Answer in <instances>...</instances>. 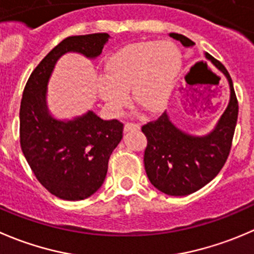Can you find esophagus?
Listing matches in <instances>:
<instances>
[{"instance_id":"1","label":"esophagus","mask_w":254,"mask_h":254,"mask_svg":"<svg viewBox=\"0 0 254 254\" xmlns=\"http://www.w3.org/2000/svg\"><path fill=\"white\" fill-rule=\"evenodd\" d=\"M140 130V125L139 124H132V123H127L124 125V132H129V131H137Z\"/></svg>"}]
</instances>
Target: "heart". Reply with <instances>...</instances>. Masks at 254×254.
<instances>
[{"instance_id": "heart-1", "label": "heart", "mask_w": 254, "mask_h": 254, "mask_svg": "<svg viewBox=\"0 0 254 254\" xmlns=\"http://www.w3.org/2000/svg\"><path fill=\"white\" fill-rule=\"evenodd\" d=\"M181 70V56L170 42L127 44L108 58L105 78L97 82V93L113 115H120L134 102L150 114L164 112L171 100Z\"/></svg>"}]
</instances>
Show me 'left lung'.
I'll use <instances>...</instances> for the list:
<instances>
[{
	"label": "left lung",
	"instance_id": "obj_1",
	"mask_svg": "<svg viewBox=\"0 0 254 254\" xmlns=\"http://www.w3.org/2000/svg\"><path fill=\"white\" fill-rule=\"evenodd\" d=\"M169 36L185 48L195 46L182 34ZM205 58L225 75L230 87L228 105L215 127L205 135L189 134L177 127L166 112L141 127L147 137L145 171L152 186L170 196H186L202 189L217 176L230 154L238 117L237 98L222 63L208 53Z\"/></svg>",
	"mask_w": 254,
	"mask_h": 254
}]
</instances>
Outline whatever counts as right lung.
<instances>
[{
	"instance_id": "add662e5",
	"label": "right lung",
	"mask_w": 254,
	"mask_h": 254,
	"mask_svg": "<svg viewBox=\"0 0 254 254\" xmlns=\"http://www.w3.org/2000/svg\"><path fill=\"white\" fill-rule=\"evenodd\" d=\"M109 38L108 33L68 37L42 59L24 87L19 109L22 151L37 180L62 200H84L102 187L110 155L123 139V124L92 110L58 119L48 108L47 87L62 56L79 53L95 59Z\"/></svg>"
}]
</instances>
